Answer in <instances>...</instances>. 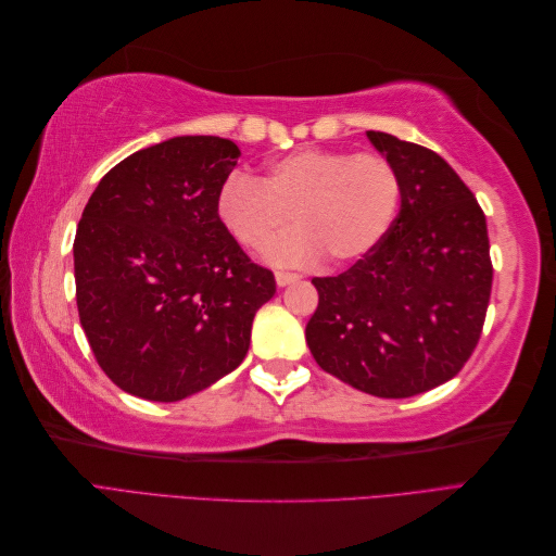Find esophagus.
<instances>
[{
  "label": "esophagus",
  "mask_w": 556,
  "mask_h": 556,
  "mask_svg": "<svg viewBox=\"0 0 556 556\" xmlns=\"http://www.w3.org/2000/svg\"><path fill=\"white\" fill-rule=\"evenodd\" d=\"M301 276H296V274H285V271H276V282H278V288H285V285H292V282H296Z\"/></svg>",
  "instance_id": "esophagus-1"
}]
</instances>
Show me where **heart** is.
I'll return each mask as SVG.
<instances>
[{"instance_id":"obj_1","label":"heart","mask_w":556,"mask_h":556,"mask_svg":"<svg viewBox=\"0 0 556 556\" xmlns=\"http://www.w3.org/2000/svg\"><path fill=\"white\" fill-rule=\"evenodd\" d=\"M401 201L394 164L378 153L301 148L276 160L262 180L233 174L217 192V217L245 248L278 266H333L364 260L390 231Z\"/></svg>"}]
</instances>
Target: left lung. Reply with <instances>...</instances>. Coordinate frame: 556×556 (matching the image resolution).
I'll list each match as a JSON object with an SVG mask.
<instances>
[{
    "label": "left lung",
    "mask_w": 556,
    "mask_h": 556,
    "mask_svg": "<svg viewBox=\"0 0 556 556\" xmlns=\"http://www.w3.org/2000/svg\"><path fill=\"white\" fill-rule=\"evenodd\" d=\"M401 180V211L374 252L319 294L306 341L319 368L359 392L433 390L473 355L492 294L484 213L433 150L366 131Z\"/></svg>",
    "instance_id": "left-lung-1"
}]
</instances>
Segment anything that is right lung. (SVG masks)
I'll use <instances>...</instances> for the list:
<instances>
[{"mask_svg":"<svg viewBox=\"0 0 556 556\" xmlns=\"http://www.w3.org/2000/svg\"><path fill=\"white\" fill-rule=\"evenodd\" d=\"M241 155L220 137H174L99 180L74 239L80 327L102 371L148 401H180L237 368L274 274L217 217Z\"/></svg>","mask_w":556,"mask_h":556,"instance_id":"obj_1","label":"right lung"}]
</instances>
